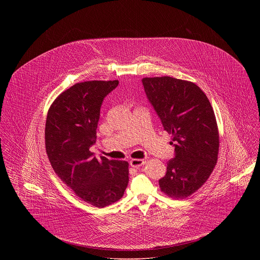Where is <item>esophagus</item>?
Listing matches in <instances>:
<instances>
[{"label":"esophagus","mask_w":260,"mask_h":260,"mask_svg":"<svg viewBox=\"0 0 260 260\" xmlns=\"http://www.w3.org/2000/svg\"><path fill=\"white\" fill-rule=\"evenodd\" d=\"M145 163V161L143 159H132L130 161V165L132 167H136V168H139L140 166H142L143 164Z\"/></svg>","instance_id":"1"}]
</instances>
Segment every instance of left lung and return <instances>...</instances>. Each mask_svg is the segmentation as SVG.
Segmentation results:
<instances>
[{"mask_svg":"<svg viewBox=\"0 0 260 260\" xmlns=\"http://www.w3.org/2000/svg\"><path fill=\"white\" fill-rule=\"evenodd\" d=\"M150 103L171 134L175 157L167 162L161 191L173 199L196 192L211 175L218 157L219 132L213 108L193 82L169 76L143 78Z\"/></svg>","mask_w":260,"mask_h":260,"instance_id":"obj_1","label":"left lung"}]
</instances>
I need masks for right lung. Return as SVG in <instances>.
<instances>
[{"label":"right lung","instance_id":"1","mask_svg":"<svg viewBox=\"0 0 260 260\" xmlns=\"http://www.w3.org/2000/svg\"><path fill=\"white\" fill-rule=\"evenodd\" d=\"M119 84L114 81L77 83L61 93L49 108L45 145L59 178L83 201L103 208L121 199L129 181V164L93 156L104 98Z\"/></svg>","mask_w":260,"mask_h":260}]
</instances>
